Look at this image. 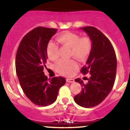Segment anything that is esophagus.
Returning a JSON list of instances; mask_svg holds the SVG:
<instances>
[{"label": "esophagus", "mask_w": 130, "mask_h": 130, "mask_svg": "<svg viewBox=\"0 0 130 130\" xmlns=\"http://www.w3.org/2000/svg\"><path fill=\"white\" fill-rule=\"evenodd\" d=\"M67 82H69V83H73L74 82V80L73 79H66Z\"/></svg>", "instance_id": "esophagus-1"}]
</instances>
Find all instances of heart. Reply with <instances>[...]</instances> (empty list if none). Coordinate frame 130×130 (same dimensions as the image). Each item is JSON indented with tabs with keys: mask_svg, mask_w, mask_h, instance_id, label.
Here are the masks:
<instances>
[{
	"mask_svg": "<svg viewBox=\"0 0 130 130\" xmlns=\"http://www.w3.org/2000/svg\"><path fill=\"white\" fill-rule=\"evenodd\" d=\"M57 40L62 45L70 48L69 56L80 61L86 59L90 55L92 48V41L89 37H80L76 33L67 31L60 35ZM58 46L50 41L46 46V54L51 60L58 58ZM55 69L59 74L70 76L78 68L77 63L74 60H59L56 63Z\"/></svg>",
	"mask_w": 130,
	"mask_h": 130,
	"instance_id": "obj_1",
	"label": "heart"
}]
</instances>
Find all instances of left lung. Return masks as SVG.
I'll return each instance as SVG.
<instances>
[{"label": "left lung", "mask_w": 130, "mask_h": 130, "mask_svg": "<svg viewBox=\"0 0 130 130\" xmlns=\"http://www.w3.org/2000/svg\"><path fill=\"white\" fill-rule=\"evenodd\" d=\"M92 41V48L86 64L82 68L84 74L89 73L88 82L77 78L75 81L80 84V93L74 97L77 104L90 108L100 104L108 96L113 87L117 71V57L110 40L100 30L93 26L80 28Z\"/></svg>", "instance_id": "1"}]
</instances>
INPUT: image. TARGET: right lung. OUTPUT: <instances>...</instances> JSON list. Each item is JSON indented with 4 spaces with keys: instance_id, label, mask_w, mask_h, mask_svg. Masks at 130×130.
<instances>
[{
    "instance_id": "right-lung-1",
    "label": "right lung",
    "mask_w": 130,
    "mask_h": 130,
    "mask_svg": "<svg viewBox=\"0 0 130 130\" xmlns=\"http://www.w3.org/2000/svg\"><path fill=\"white\" fill-rule=\"evenodd\" d=\"M57 29L35 28L23 38L15 58L16 72L23 92L34 104L47 106L56 101L65 78L48 79L43 69L48 56L46 46Z\"/></svg>"
}]
</instances>
